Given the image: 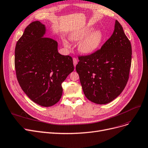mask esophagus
<instances>
[{"mask_svg":"<svg viewBox=\"0 0 148 148\" xmlns=\"http://www.w3.org/2000/svg\"><path fill=\"white\" fill-rule=\"evenodd\" d=\"M73 63H74V66L75 67L77 64V59L76 58H73Z\"/></svg>","mask_w":148,"mask_h":148,"instance_id":"1","label":"esophagus"}]
</instances>
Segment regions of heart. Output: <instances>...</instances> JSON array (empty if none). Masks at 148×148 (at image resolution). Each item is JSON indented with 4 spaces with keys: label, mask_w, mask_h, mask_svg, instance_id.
I'll list each match as a JSON object with an SVG mask.
<instances>
[{
    "label": "heart",
    "mask_w": 148,
    "mask_h": 148,
    "mask_svg": "<svg viewBox=\"0 0 148 148\" xmlns=\"http://www.w3.org/2000/svg\"><path fill=\"white\" fill-rule=\"evenodd\" d=\"M89 25L73 31L68 36L69 39L73 42L81 40L78 45V50L83 54H91L97 50L103 40V33L99 29H95ZM65 47L69 48V44L66 40H63Z\"/></svg>",
    "instance_id": "heart-1"
}]
</instances>
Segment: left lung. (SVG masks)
<instances>
[{"instance_id": "left-lung-1", "label": "left lung", "mask_w": 148, "mask_h": 148, "mask_svg": "<svg viewBox=\"0 0 148 148\" xmlns=\"http://www.w3.org/2000/svg\"><path fill=\"white\" fill-rule=\"evenodd\" d=\"M132 48L120 23L100 49L79 57L76 71L86 97L96 104L110 103L121 93L129 79Z\"/></svg>"}]
</instances>
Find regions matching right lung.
I'll return each instance as SVG.
<instances>
[{
  "mask_svg": "<svg viewBox=\"0 0 148 148\" xmlns=\"http://www.w3.org/2000/svg\"><path fill=\"white\" fill-rule=\"evenodd\" d=\"M46 32L40 22L31 23L16 43L14 63L23 92L36 103L49 107L61 99L62 83L74 65L71 57L59 53L58 43L44 37Z\"/></svg>",
  "mask_w": 148,
  "mask_h": 148,
  "instance_id": "1",
  "label": "right lung"
}]
</instances>
